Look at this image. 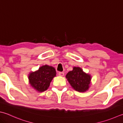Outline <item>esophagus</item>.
Instances as JSON below:
<instances>
[{"label": "esophagus", "instance_id": "obj_1", "mask_svg": "<svg viewBox=\"0 0 123 123\" xmlns=\"http://www.w3.org/2000/svg\"><path fill=\"white\" fill-rule=\"evenodd\" d=\"M58 75H59V76H63L64 75V72H59L58 73Z\"/></svg>", "mask_w": 123, "mask_h": 123}]
</instances>
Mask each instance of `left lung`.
Returning a JSON list of instances; mask_svg holds the SVG:
<instances>
[{
  "label": "left lung",
  "mask_w": 123,
  "mask_h": 123,
  "mask_svg": "<svg viewBox=\"0 0 123 123\" xmlns=\"http://www.w3.org/2000/svg\"><path fill=\"white\" fill-rule=\"evenodd\" d=\"M66 78L71 87L79 92H86L90 86L91 75L84 72L80 67H73V70L67 73Z\"/></svg>",
  "instance_id": "left-lung-1"
}]
</instances>
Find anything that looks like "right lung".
<instances>
[{
  "instance_id": "obj_1",
  "label": "right lung",
  "mask_w": 123,
  "mask_h": 123,
  "mask_svg": "<svg viewBox=\"0 0 123 123\" xmlns=\"http://www.w3.org/2000/svg\"><path fill=\"white\" fill-rule=\"evenodd\" d=\"M55 76L56 71L54 67L45 65L41 66L38 70L29 73V83L32 88L36 92H43L48 89Z\"/></svg>"
}]
</instances>
